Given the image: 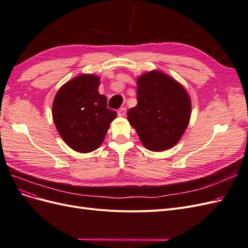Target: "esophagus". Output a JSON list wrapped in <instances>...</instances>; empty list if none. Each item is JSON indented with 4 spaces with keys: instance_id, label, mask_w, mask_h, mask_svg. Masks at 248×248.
Instances as JSON below:
<instances>
[{
    "instance_id": "esophagus-1",
    "label": "esophagus",
    "mask_w": 248,
    "mask_h": 248,
    "mask_svg": "<svg viewBox=\"0 0 248 248\" xmlns=\"http://www.w3.org/2000/svg\"><path fill=\"white\" fill-rule=\"evenodd\" d=\"M118 115L120 117H124L126 115V108H120L118 109Z\"/></svg>"
}]
</instances>
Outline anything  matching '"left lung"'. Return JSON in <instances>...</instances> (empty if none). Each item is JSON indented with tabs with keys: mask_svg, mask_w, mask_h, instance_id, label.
<instances>
[{
	"mask_svg": "<svg viewBox=\"0 0 248 248\" xmlns=\"http://www.w3.org/2000/svg\"><path fill=\"white\" fill-rule=\"evenodd\" d=\"M191 114L189 95L184 87L158 70L138 78V104L127 119L141 144L151 151L174 147L188 126Z\"/></svg>",
	"mask_w": 248,
	"mask_h": 248,
	"instance_id": "8db88e82",
	"label": "left lung"
}]
</instances>
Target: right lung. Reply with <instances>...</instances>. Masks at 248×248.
<instances>
[{"label":"right lung","instance_id":"obj_1","mask_svg":"<svg viewBox=\"0 0 248 248\" xmlns=\"http://www.w3.org/2000/svg\"><path fill=\"white\" fill-rule=\"evenodd\" d=\"M100 78L80 74L63 85L52 103V119L64 141L74 151L89 153L102 144L117 112L99 94Z\"/></svg>","mask_w":248,"mask_h":248}]
</instances>
